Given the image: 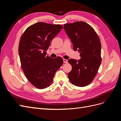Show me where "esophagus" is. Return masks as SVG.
<instances>
[{"instance_id":"esophagus-1","label":"esophagus","mask_w":121,"mask_h":121,"mask_svg":"<svg viewBox=\"0 0 121 121\" xmlns=\"http://www.w3.org/2000/svg\"><path fill=\"white\" fill-rule=\"evenodd\" d=\"M64 63H68V60H65V59H64Z\"/></svg>"}]
</instances>
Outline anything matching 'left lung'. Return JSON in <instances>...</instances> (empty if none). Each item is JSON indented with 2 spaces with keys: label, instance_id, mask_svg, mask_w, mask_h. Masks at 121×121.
<instances>
[{
  "label": "left lung",
  "instance_id": "obj_1",
  "mask_svg": "<svg viewBox=\"0 0 121 121\" xmlns=\"http://www.w3.org/2000/svg\"><path fill=\"white\" fill-rule=\"evenodd\" d=\"M64 30L71 39L73 49L80 53L79 60L69 59L72 66L69 73V81L75 86H86L93 81L101 61V43L93 28L84 22L65 24Z\"/></svg>",
  "mask_w": 121,
  "mask_h": 121
}]
</instances>
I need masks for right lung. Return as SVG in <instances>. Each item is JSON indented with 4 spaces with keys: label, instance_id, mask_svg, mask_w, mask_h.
<instances>
[{
    "label": "right lung",
    "instance_id": "obj_1",
    "mask_svg": "<svg viewBox=\"0 0 121 121\" xmlns=\"http://www.w3.org/2000/svg\"><path fill=\"white\" fill-rule=\"evenodd\" d=\"M63 27L38 22L29 27L21 38L19 54L22 69L30 82L38 89L49 87L63 59L46 56L52 39Z\"/></svg>",
    "mask_w": 121,
    "mask_h": 121
}]
</instances>
